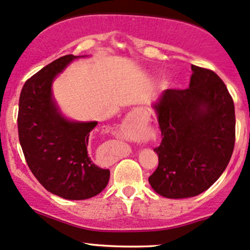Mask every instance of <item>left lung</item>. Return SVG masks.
I'll list each match as a JSON object with an SVG mask.
<instances>
[{
    "label": "left lung",
    "instance_id": "left-lung-1",
    "mask_svg": "<svg viewBox=\"0 0 250 250\" xmlns=\"http://www.w3.org/2000/svg\"><path fill=\"white\" fill-rule=\"evenodd\" d=\"M188 89H168L154 104L161 130L159 165L148 178L166 198L198 196L221 177L235 146V106L209 68L191 66Z\"/></svg>",
    "mask_w": 250,
    "mask_h": 250
}]
</instances>
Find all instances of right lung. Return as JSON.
<instances>
[{"label":"right lung","mask_w":250,"mask_h":250,"mask_svg":"<svg viewBox=\"0 0 250 250\" xmlns=\"http://www.w3.org/2000/svg\"><path fill=\"white\" fill-rule=\"evenodd\" d=\"M60 57L27 79L19 101V140L29 169L46 190L65 199L91 198L105 188L110 171L87 154L97 122H71L52 100V82L73 59Z\"/></svg>","instance_id":"obj_1"}]
</instances>
